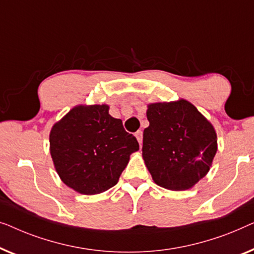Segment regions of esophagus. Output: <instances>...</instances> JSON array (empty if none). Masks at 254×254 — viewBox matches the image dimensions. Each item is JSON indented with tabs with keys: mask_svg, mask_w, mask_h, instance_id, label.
Segmentation results:
<instances>
[{
	"mask_svg": "<svg viewBox=\"0 0 254 254\" xmlns=\"http://www.w3.org/2000/svg\"><path fill=\"white\" fill-rule=\"evenodd\" d=\"M135 138H137V140H138V142L139 144H140V146H141V144H142V132L139 130V131H137L135 132Z\"/></svg>",
	"mask_w": 254,
	"mask_h": 254,
	"instance_id": "esophagus-1",
	"label": "esophagus"
}]
</instances>
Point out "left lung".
Here are the masks:
<instances>
[{
  "label": "left lung",
  "instance_id": "8db88e82",
  "mask_svg": "<svg viewBox=\"0 0 254 254\" xmlns=\"http://www.w3.org/2000/svg\"><path fill=\"white\" fill-rule=\"evenodd\" d=\"M142 159L159 187L184 191L194 187L212 167L217 151L213 124L188 100L147 106Z\"/></svg>",
  "mask_w": 254,
  "mask_h": 254
}]
</instances>
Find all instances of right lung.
<instances>
[{
	"label": "right lung",
	"mask_w": 254,
	"mask_h": 254,
	"mask_svg": "<svg viewBox=\"0 0 254 254\" xmlns=\"http://www.w3.org/2000/svg\"><path fill=\"white\" fill-rule=\"evenodd\" d=\"M139 149L108 105H78L53 126L49 151L61 181L81 194L102 193L117 184Z\"/></svg>",
	"instance_id": "obj_1"
}]
</instances>
